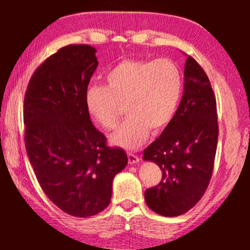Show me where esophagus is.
Wrapping results in <instances>:
<instances>
[{"mask_svg":"<svg viewBox=\"0 0 250 250\" xmlns=\"http://www.w3.org/2000/svg\"><path fill=\"white\" fill-rule=\"evenodd\" d=\"M128 161L130 164H134L139 162V156L137 154L132 153V152H128Z\"/></svg>","mask_w":250,"mask_h":250,"instance_id":"obj_1","label":"esophagus"}]
</instances>
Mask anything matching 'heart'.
Listing matches in <instances>:
<instances>
[{"instance_id": "1", "label": "heart", "mask_w": 250, "mask_h": 250, "mask_svg": "<svg viewBox=\"0 0 250 250\" xmlns=\"http://www.w3.org/2000/svg\"><path fill=\"white\" fill-rule=\"evenodd\" d=\"M105 84H92L84 94L88 115L105 130L119 125L125 105L128 119L111 135V142L125 149H135L146 141L150 130L163 131L179 108L183 77L174 62L126 58L104 76Z\"/></svg>"}]
</instances>
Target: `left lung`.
Listing matches in <instances>:
<instances>
[{"label": "left lung", "instance_id": "1", "mask_svg": "<svg viewBox=\"0 0 250 250\" xmlns=\"http://www.w3.org/2000/svg\"><path fill=\"white\" fill-rule=\"evenodd\" d=\"M184 77L175 117L143 151V160L162 171L160 183L145 193L146 205L167 217L188 211L204 195L217 149L216 98L204 69L192 56L186 59Z\"/></svg>", "mask_w": 250, "mask_h": 250}]
</instances>
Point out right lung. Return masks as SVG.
Listing matches in <instances>:
<instances>
[{
	"mask_svg": "<svg viewBox=\"0 0 250 250\" xmlns=\"http://www.w3.org/2000/svg\"><path fill=\"white\" fill-rule=\"evenodd\" d=\"M89 45H67L29 79L24 98L25 147L42 189L58 208L89 217L109 205L113 177L128 156L107 145L84 105L98 66Z\"/></svg>",
	"mask_w": 250,
	"mask_h": 250,
	"instance_id": "obj_1",
	"label": "right lung"
}]
</instances>
